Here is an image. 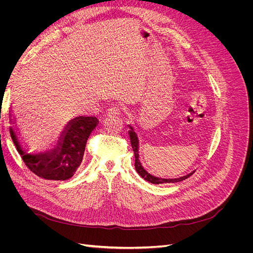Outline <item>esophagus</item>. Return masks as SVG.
<instances>
[{"mask_svg":"<svg viewBox=\"0 0 253 253\" xmlns=\"http://www.w3.org/2000/svg\"><path fill=\"white\" fill-rule=\"evenodd\" d=\"M121 112L119 106H111V108L108 110V115H110V116H116V115H119Z\"/></svg>","mask_w":253,"mask_h":253,"instance_id":"34e87169","label":"esophagus"}]
</instances>
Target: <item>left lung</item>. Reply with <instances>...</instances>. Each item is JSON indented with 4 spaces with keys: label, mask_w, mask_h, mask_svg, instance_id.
I'll use <instances>...</instances> for the list:
<instances>
[{
    "label": "left lung",
    "mask_w": 253,
    "mask_h": 253,
    "mask_svg": "<svg viewBox=\"0 0 253 253\" xmlns=\"http://www.w3.org/2000/svg\"><path fill=\"white\" fill-rule=\"evenodd\" d=\"M129 127V131H128V137H129V140H131V145H132V149L134 151V155H135V169L137 171L141 177L143 179H145L147 181L151 182V183H154V185H159V183H170V182H178V181H182L187 179L188 177H190L191 175H192L195 171L191 172L185 176H181V177L178 178H173V179H168V178H160V177H156V176L150 174L147 170L144 169L143 166L141 165L140 160H139V154H138V149H139V142H138V137H137L136 133L134 132V129L131 126H128Z\"/></svg>",
    "instance_id": "8db88e82"
}]
</instances>
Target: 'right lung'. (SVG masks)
I'll use <instances>...</instances> for the list:
<instances>
[{"label":"right lung","mask_w":253,"mask_h":253,"mask_svg":"<svg viewBox=\"0 0 253 253\" xmlns=\"http://www.w3.org/2000/svg\"><path fill=\"white\" fill-rule=\"evenodd\" d=\"M11 139L28 169L41 178L66 180L73 177L80 167L86 141L98 125L96 117L79 116L68 121L60 133L56 145L50 150L29 152L27 144L21 138L16 118L10 111Z\"/></svg>","instance_id":"1"}]
</instances>
